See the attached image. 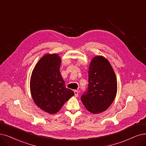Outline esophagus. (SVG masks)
I'll use <instances>...</instances> for the list:
<instances>
[{"instance_id": "esophagus-1", "label": "esophagus", "mask_w": 146, "mask_h": 146, "mask_svg": "<svg viewBox=\"0 0 146 146\" xmlns=\"http://www.w3.org/2000/svg\"><path fill=\"white\" fill-rule=\"evenodd\" d=\"M74 94H75V96L77 97L78 96V90H74Z\"/></svg>"}]
</instances>
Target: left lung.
I'll use <instances>...</instances> for the list:
<instances>
[{
	"label": "left lung",
	"instance_id": "left-lung-1",
	"mask_svg": "<svg viewBox=\"0 0 146 146\" xmlns=\"http://www.w3.org/2000/svg\"><path fill=\"white\" fill-rule=\"evenodd\" d=\"M87 90L81 97L86 108L92 113L106 111L116 96L117 83L114 70L104 57L93 58L89 68Z\"/></svg>",
	"mask_w": 146,
	"mask_h": 146
}]
</instances>
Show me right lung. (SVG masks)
Wrapping results in <instances>:
<instances>
[{"mask_svg":"<svg viewBox=\"0 0 146 146\" xmlns=\"http://www.w3.org/2000/svg\"><path fill=\"white\" fill-rule=\"evenodd\" d=\"M61 59L57 54H48L41 57L32 71L31 92L36 106L49 114H55L63 104L74 95L66 88L60 72Z\"/></svg>","mask_w":146,"mask_h":146,"instance_id":"1","label":"right lung"}]
</instances>
